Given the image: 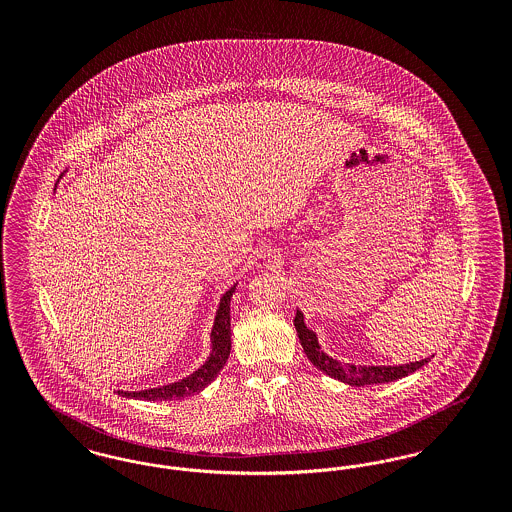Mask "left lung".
Listing matches in <instances>:
<instances>
[{
	"label": "left lung",
	"instance_id": "obj_1",
	"mask_svg": "<svg viewBox=\"0 0 512 512\" xmlns=\"http://www.w3.org/2000/svg\"><path fill=\"white\" fill-rule=\"evenodd\" d=\"M293 324H295L297 336H299L301 347H303L307 359L317 366L318 370H322L324 374H328V376H332L340 382H345L349 386L361 388V386L393 382V380H399V378H405V376L413 374L414 370H418L420 366H424L430 361V359H422V361H416V363L399 366H355L349 365V363H340V361L328 357L324 351H320L317 334L305 326L301 311H297Z\"/></svg>",
	"mask_w": 512,
	"mask_h": 512
}]
</instances>
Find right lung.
I'll list each match as a JSON object with an SVG mask.
<instances>
[{
	"label": "right lung",
	"instance_id": "obj_1",
	"mask_svg": "<svg viewBox=\"0 0 512 512\" xmlns=\"http://www.w3.org/2000/svg\"><path fill=\"white\" fill-rule=\"evenodd\" d=\"M234 290H236V286H232L220 299L219 311H217L213 332H211L213 351H211L209 359L205 361V365L197 368L194 374H190L188 378L169 384V386L144 391H119V393L124 397H130V399L172 401V399L190 397L197 391L207 388L217 378V374L222 370V366L226 365L228 355H230V347H232V341H230V336H232L230 334V299H232Z\"/></svg>",
	"mask_w": 512,
	"mask_h": 512
}]
</instances>
